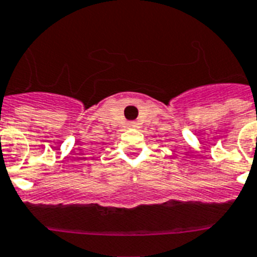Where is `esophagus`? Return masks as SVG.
<instances>
[{"instance_id": "34e87169", "label": "esophagus", "mask_w": 257, "mask_h": 257, "mask_svg": "<svg viewBox=\"0 0 257 257\" xmlns=\"http://www.w3.org/2000/svg\"><path fill=\"white\" fill-rule=\"evenodd\" d=\"M128 126H130V127H135V126H137V123H135V122H130V123H128Z\"/></svg>"}]
</instances>
